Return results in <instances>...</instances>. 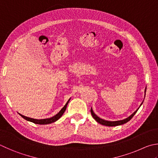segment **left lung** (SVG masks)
<instances>
[{
  "label": "left lung",
  "instance_id": "1",
  "mask_svg": "<svg viewBox=\"0 0 158 158\" xmlns=\"http://www.w3.org/2000/svg\"><path fill=\"white\" fill-rule=\"evenodd\" d=\"M146 90H147V88H145L144 93H146ZM143 102H144V101H143ZM142 103L141 104V105L142 104ZM141 105H140V106H141ZM138 109H137V110H136L135 111L134 113L131 114V115H130L128 117H127V119H123V120H119V121H115V122L106 121V120H104V119H102L101 118H99L98 116H97L96 114L94 113V112H93V109H92V108L90 109V113H91V114H92V116H93V118L95 119L97 122L99 123L100 124H102V125H104V126H107V127H116V126H119V125L124 124H125V123H127L128 121H130V120L132 118H133V117L135 115V113H137V111L138 110Z\"/></svg>",
  "mask_w": 158,
  "mask_h": 158
}]
</instances>
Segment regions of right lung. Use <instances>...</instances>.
Here are the masks:
<instances>
[{
  "label": "right lung",
  "mask_w": 158,
  "mask_h": 158,
  "mask_svg": "<svg viewBox=\"0 0 158 158\" xmlns=\"http://www.w3.org/2000/svg\"><path fill=\"white\" fill-rule=\"evenodd\" d=\"M70 100V99L68 100L66 104L64 106L63 108L61 109V110H60L58 113H57L56 115L53 116L52 117H51V118H48V119H32V118H30V117H25L24 115H23V114H20V115H21L23 118H24L25 119H26L27 121H29L31 122H33L34 124H51V123H53L54 122H56L58 120L60 117H61L63 114L64 113V112L66 110V107L68 106V102Z\"/></svg>",
  "instance_id": "right-lung-1"
}]
</instances>
